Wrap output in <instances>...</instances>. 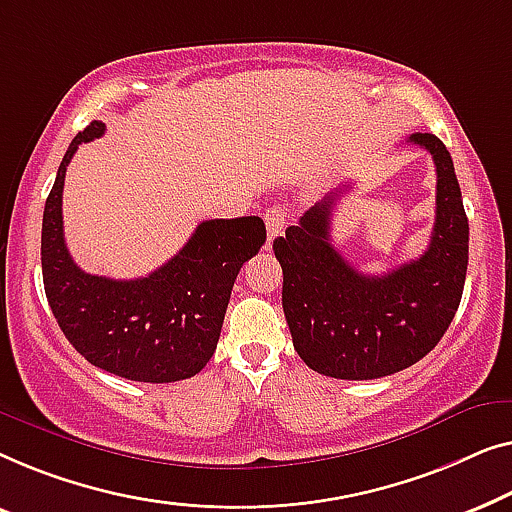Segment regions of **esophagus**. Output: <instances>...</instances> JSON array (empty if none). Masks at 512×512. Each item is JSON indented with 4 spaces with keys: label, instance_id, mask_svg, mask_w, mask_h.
Wrapping results in <instances>:
<instances>
[{
    "label": "esophagus",
    "instance_id": "1",
    "mask_svg": "<svg viewBox=\"0 0 512 512\" xmlns=\"http://www.w3.org/2000/svg\"><path fill=\"white\" fill-rule=\"evenodd\" d=\"M287 218H290V215H287V211L283 206H273V208H269V211L264 213V222H266V241H273L276 239V236H280L285 232V227H287Z\"/></svg>",
    "mask_w": 512,
    "mask_h": 512
}]
</instances>
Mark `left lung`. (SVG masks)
I'll return each instance as SVG.
<instances>
[{"label": "left lung", "instance_id": "obj_1", "mask_svg": "<svg viewBox=\"0 0 512 512\" xmlns=\"http://www.w3.org/2000/svg\"><path fill=\"white\" fill-rule=\"evenodd\" d=\"M436 164V222L429 248L383 276H364L331 246V192L273 241L283 266V311L294 350L313 371L373 380L408 369L436 348L462 301L469 220L448 148L410 134Z\"/></svg>", "mask_w": 512, "mask_h": 512}]
</instances>
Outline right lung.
I'll list each match as a JSON object with an SVG mask.
<instances>
[{
    "label": "right lung",
    "mask_w": 512,
    "mask_h": 512,
    "mask_svg": "<svg viewBox=\"0 0 512 512\" xmlns=\"http://www.w3.org/2000/svg\"><path fill=\"white\" fill-rule=\"evenodd\" d=\"M90 122L62 157L43 208L41 271L57 325L90 364L139 383L197 376L218 348L234 280L266 241L257 215L206 220L183 250L146 278L113 280L85 273L71 259L62 229V187L81 143L99 139Z\"/></svg>",
    "instance_id": "right-lung-1"
}]
</instances>
